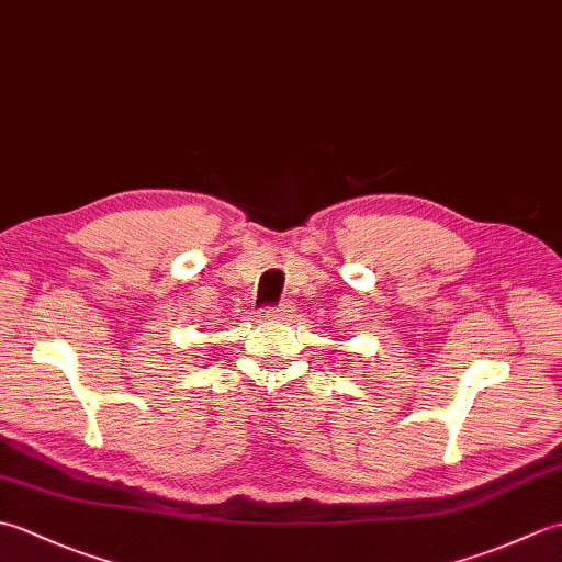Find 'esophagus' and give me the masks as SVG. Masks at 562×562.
<instances>
[{
	"mask_svg": "<svg viewBox=\"0 0 562 562\" xmlns=\"http://www.w3.org/2000/svg\"><path fill=\"white\" fill-rule=\"evenodd\" d=\"M266 312L268 318H282L284 314H288V304H278V306H266L262 308Z\"/></svg>",
	"mask_w": 562,
	"mask_h": 562,
	"instance_id": "34e87169",
	"label": "esophagus"
}]
</instances>
